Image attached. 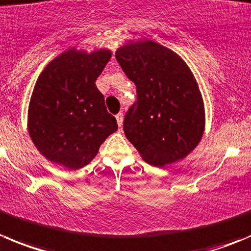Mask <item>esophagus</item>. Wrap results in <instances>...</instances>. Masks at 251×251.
I'll use <instances>...</instances> for the list:
<instances>
[{"label": "esophagus", "instance_id": "esophagus-1", "mask_svg": "<svg viewBox=\"0 0 251 251\" xmlns=\"http://www.w3.org/2000/svg\"><path fill=\"white\" fill-rule=\"evenodd\" d=\"M115 118H116V121H118V125H119V127H121V126H123V121H124V115L121 114H118L116 115V116H115Z\"/></svg>", "mask_w": 251, "mask_h": 251}]
</instances>
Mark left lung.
Masks as SVG:
<instances>
[{
  "label": "left lung",
  "mask_w": 251,
  "mask_h": 251,
  "mask_svg": "<svg viewBox=\"0 0 251 251\" xmlns=\"http://www.w3.org/2000/svg\"><path fill=\"white\" fill-rule=\"evenodd\" d=\"M136 85L124 132L145 162L163 167L191 153L205 126L203 98L193 73L177 53L153 41L121 46L115 53Z\"/></svg>",
  "instance_id": "left-lung-1"
}]
</instances>
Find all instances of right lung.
Returning <instances> with one entry per match:
<instances>
[{
    "instance_id": "1",
    "label": "right lung",
    "mask_w": 251,
    "mask_h": 251,
    "mask_svg": "<svg viewBox=\"0 0 251 251\" xmlns=\"http://www.w3.org/2000/svg\"><path fill=\"white\" fill-rule=\"evenodd\" d=\"M111 50L70 48L47 64L28 106V132L48 161L69 170L91 162L102 142L118 130L95 85Z\"/></svg>"
}]
</instances>
